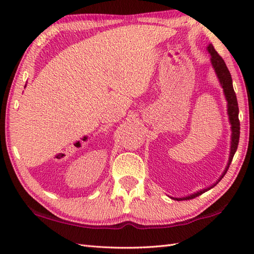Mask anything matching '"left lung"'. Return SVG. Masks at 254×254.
Listing matches in <instances>:
<instances>
[{"label":"left lung","mask_w":254,"mask_h":254,"mask_svg":"<svg viewBox=\"0 0 254 254\" xmlns=\"http://www.w3.org/2000/svg\"><path fill=\"white\" fill-rule=\"evenodd\" d=\"M207 51L210 55V62H212V65L215 69V73H216L217 77L219 79V83L222 85V87L224 89V94L226 97V100H227V112H228V117H229V122L231 124V146H230V155H229V160L227 167L224 170L223 175L220 176L219 179L216 181V183H214L213 186H210L207 189H203V190L198 191L194 194H191V195H188L186 197H171L174 199H177V201H183V199H191L196 197L198 195H201L204 192H206L210 190L213 187H215L217 183L223 179V177L226 175L229 166L233 161L234 155L236 153L237 148H238V143H239V136H240V122H239V108H238V101H237V97L236 93L233 87V79H231V75L229 69L226 66V63L223 60V58L220 57L217 51L214 49L213 45H208L207 46Z\"/></svg>","instance_id":"obj_1"}]
</instances>
